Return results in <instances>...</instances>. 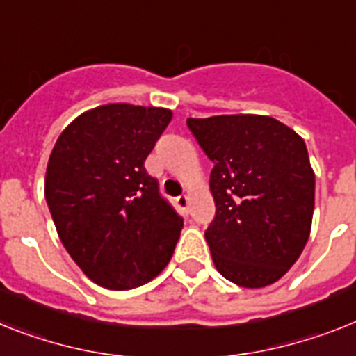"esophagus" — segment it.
I'll return each mask as SVG.
<instances>
[{"label":"esophagus","mask_w":356,"mask_h":356,"mask_svg":"<svg viewBox=\"0 0 356 356\" xmlns=\"http://www.w3.org/2000/svg\"><path fill=\"white\" fill-rule=\"evenodd\" d=\"M177 204L183 208V210H188V204H190V195L188 193H183V195L177 197Z\"/></svg>","instance_id":"esophagus-1"}]
</instances>
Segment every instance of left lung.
Masks as SVG:
<instances>
[{"instance_id": "left-lung-1", "label": "left lung", "mask_w": 356, "mask_h": 356, "mask_svg": "<svg viewBox=\"0 0 356 356\" xmlns=\"http://www.w3.org/2000/svg\"><path fill=\"white\" fill-rule=\"evenodd\" d=\"M213 163V222L206 229L224 279L264 288L297 262L312 232L315 172L306 143L270 115L235 113L188 119Z\"/></svg>"}]
</instances>
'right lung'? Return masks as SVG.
<instances>
[{"instance_id":"obj_1","label":"right lung","mask_w":356,"mask_h":356,"mask_svg":"<svg viewBox=\"0 0 356 356\" xmlns=\"http://www.w3.org/2000/svg\"><path fill=\"white\" fill-rule=\"evenodd\" d=\"M172 110L101 104L77 115L47 164L44 197L63 246L106 289L146 284L170 262L183 219L145 161Z\"/></svg>"}]
</instances>
